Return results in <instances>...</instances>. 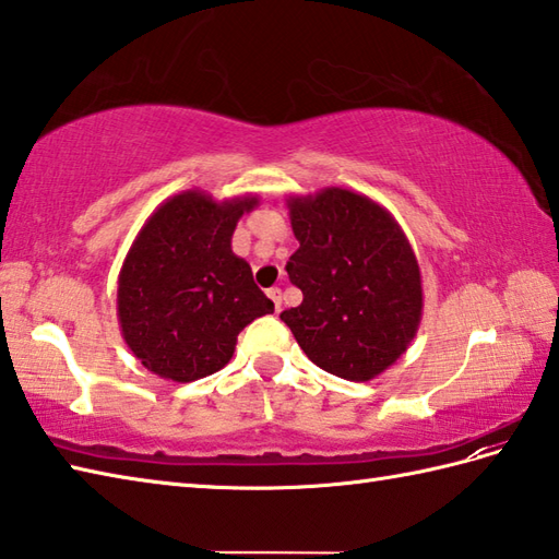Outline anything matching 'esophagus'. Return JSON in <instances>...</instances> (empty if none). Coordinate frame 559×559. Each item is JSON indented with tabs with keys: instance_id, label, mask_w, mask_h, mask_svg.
I'll return each mask as SVG.
<instances>
[{
	"instance_id": "esophagus-1",
	"label": "esophagus",
	"mask_w": 559,
	"mask_h": 559,
	"mask_svg": "<svg viewBox=\"0 0 559 559\" xmlns=\"http://www.w3.org/2000/svg\"><path fill=\"white\" fill-rule=\"evenodd\" d=\"M266 295H269V300L274 302V309L281 311V288H271Z\"/></svg>"
}]
</instances>
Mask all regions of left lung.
Returning a JSON list of instances; mask_svg holds the SVG:
<instances>
[{
    "label": "left lung",
    "instance_id": "obj_1",
    "mask_svg": "<svg viewBox=\"0 0 559 559\" xmlns=\"http://www.w3.org/2000/svg\"><path fill=\"white\" fill-rule=\"evenodd\" d=\"M288 212L300 248L285 271L302 305L281 319L323 371L376 379L407 353L421 321V271L405 230L385 206L345 188L290 194Z\"/></svg>",
    "mask_w": 559,
    "mask_h": 559
}]
</instances>
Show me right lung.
Segmentation results:
<instances>
[{
	"mask_svg": "<svg viewBox=\"0 0 559 559\" xmlns=\"http://www.w3.org/2000/svg\"><path fill=\"white\" fill-rule=\"evenodd\" d=\"M257 194L216 202L186 190L162 202L128 250L116 314L131 353L159 379L190 383L224 369L238 333L271 314L250 264L230 248Z\"/></svg>",
	"mask_w": 559,
	"mask_h": 559,
	"instance_id": "obj_1",
	"label": "right lung"
}]
</instances>
